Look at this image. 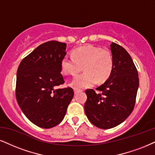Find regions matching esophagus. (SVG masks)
<instances>
[{
    "instance_id": "obj_1",
    "label": "esophagus",
    "mask_w": 155,
    "mask_h": 155,
    "mask_svg": "<svg viewBox=\"0 0 155 155\" xmlns=\"http://www.w3.org/2000/svg\"><path fill=\"white\" fill-rule=\"evenodd\" d=\"M80 91H80V90H77V89H74V94H78V93H79V92H80Z\"/></svg>"
}]
</instances>
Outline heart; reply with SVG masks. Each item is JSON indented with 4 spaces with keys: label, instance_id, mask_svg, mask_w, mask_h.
<instances>
[{
    "label": "heart",
    "instance_id": "1",
    "mask_svg": "<svg viewBox=\"0 0 155 155\" xmlns=\"http://www.w3.org/2000/svg\"><path fill=\"white\" fill-rule=\"evenodd\" d=\"M61 71L66 75H76L82 70L85 72L77 76L70 83L74 89L92 87L98 81L103 83L108 81L114 68V57L108 49L92 45L74 49L72 57L65 56L60 62Z\"/></svg>",
    "mask_w": 155,
    "mask_h": 155
}]
</instances>
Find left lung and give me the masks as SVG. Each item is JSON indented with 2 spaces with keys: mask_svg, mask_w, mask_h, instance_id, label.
<instances>
[{
  "mask_svg": "<svg viewBox=\"0 0 155 155\" xmlns=\"http://www.w3.org/2000/svg\"><path fill=\"white\" fill-rule=\"evenodd\" d=\"M114 68L109 79L97 87L85 91L87 101L85 112L89 121L103 129L119 125L134 108L139 77L132 59L125 49L118 44L110 45Z\"/></svg>",
  "mask_w": 155,
  "mask_h": 155,
  "instance_id": "1",
  "label": "left lung"
}]
</instances>
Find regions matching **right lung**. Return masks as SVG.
<instances>
[{"label":"right lung","instance_id":"1","mask_svg":"<svg viewBox=\"0 0 155 155\" xmlns=\"http://www.w3.org/2000/svg\"><path fill=\"white\" fill-rule=\"evenodd\" d=\"M66 44L49 41L23 59L17 70L16 97L29 121L44 129L59 124L74 95L64 83L60 62L66 55Z\"/></svg>","mask_w":155,"mask_h":155}]
</instances>
